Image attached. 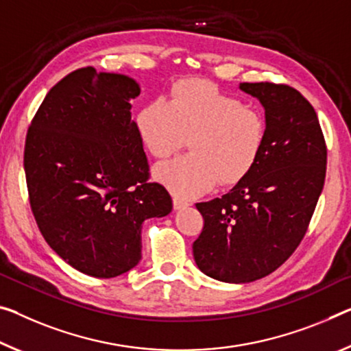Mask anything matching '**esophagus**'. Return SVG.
Returning <instances> with one entry per match:
<instances>
[{
  "label": "esophagus",
  "mask_w": 351,
  "mask_h": 351,
  "mask_svg": "<svg viewBox=\"0 0 351 351\" xmlns=\"http://www.w3.org/2000/svg\"><path fill=\"white\" fill-rule=\"evenodd\" d=\"M172 206H174L176 210H180V208H185V207L190 206V202L183 201V199L174 196V197H172Z\"/></svg>",
  "instance_id": "esophagus-1"
}]
</instances>
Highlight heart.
<instances>
[{"label":"heart","instance_id":"obj_1","mask_svg":"<svg viewBox=\"0 0 351 351\" xmlns=\"http://www.w3.org/2000/svg\"><path fill=\"white\" fill-rule=\"evenodd\" d=\"M136 130L154 157L166 158L190 136L191 152L158 165L155 179L177 197H196L219 180L235 185L250 174L267 138L265 116L204 80L172 86L168 101L138 111Z\"/></svg>","mask_w":351,"mask_h":351}]
</instances>
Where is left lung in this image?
<instances>
[{
    "mask_svg": "<svg viewBox=\"0 0 351 351\" xmlns=\"http://www.w3.org/2000/svg\"><path fill=\"white\" fill-rule=\"evenodd\" d=\"M240 89L265 108V145L229 193L196 204L204 228L193 243L204 274L234 284L267 276L293 254L326 176L325 138L309 101L287 84L241 83Z\"/></svg>",
    "mask_w": 351,
    "mask_h": 351,
    "instance_id": "left-lung-1",
    "label": "left lung"
}]
</instances>
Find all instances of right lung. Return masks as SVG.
Returning a JSON list of instances; mask_svg holds the SVG:
<instances>
[{
  "mask_svg": "<svg viewBox=\"0 0 351 351\" xmlns=\"http://www.w3.org/2000/svg\"><path fill=\"white\" fill-rule=\"evenodd\" d=\"M133 78L83 67L50 89L26 133L25 174L40 234L70 267L116 278L141 261V228L172 199L149 182Z\"/></svg>",
  "mask_w": 351,
  "mask_h": 351,
  "instance_id": "add662e5",
  "label": "right lung"
}]
</instances>
